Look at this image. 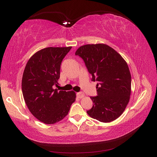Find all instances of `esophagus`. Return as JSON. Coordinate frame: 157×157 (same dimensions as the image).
Segmentation results:
<instances>
[{
	"instance_id": "1",
	"label": "esophagus",
	"mask_w": 157,
	"mask_h": 157,
	"mask_svg": "<svg viewBox=\"0 0 157 157\" xmlns=\"http://www.w3.org/2000/svg\"><path fill=\"white\" fill-rule=\"evenodd\" d=\"M77 97L79 98H82L84 97V94L83 92H77Z\"/></svg>"
}]
</instances>
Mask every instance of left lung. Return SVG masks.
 <instances>
[{
    "mask_svg": "<svg viewBox=\"0 0 157 157\" xmlns=\"http://www.w3.org/2000/svg\"><path fill=\"white\" fill-rule=\"evenodd\" d=\"M84 61L97 82V96L90 97L94 105L88 115L102 122H109L119 117L130 100L131 75L122 57L111 47L104 44H86L75 52Z\"/></svg>",
    "mask_w": 157,
    "mask_h": 157,
    "instance_id": "8db88e82",
    "label": "left lung"
}]
</instances>
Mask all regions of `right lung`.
I'll use <instances>...</instances> for the list:
<instances>
[{
	"instance_id": "obj_1",
	"label": "right lung",
	"mask_w": 157,
	"mask_h": 157,
	"mask_svg": "<svg viewBox=\"0 0 157 157\" xmlns=\"http://www.w3.org/2000/svg\"><path fill=\"white\" fill-rule=\"evenodd\" d=\"M72 47H48L31 56L23 74L21 88L32 115L44 124H52L67 115L76 94L54 89L58 84L63 59Z\"/></svg>"
}]
</instances>
